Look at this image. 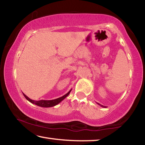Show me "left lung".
Returning <instances> with one entry per match:
<instances>
[{
    "instance_id": "left-lung-1",
    "label": "left lung",
    "mask_w": 145,
    "mask_h": 145,
    "mask_svg": "<svg viewBox=\"0 0 145 145\" xmlns=\"http://www.w3.org/2000/svg\"><path fill=\"white\" fill-rule=\"evenodd\" d=\"M97 104L98 105H100V106H101V107H105V106H104V105H101V104H99V103H97Z\"/></svg>"
}]
</instances>
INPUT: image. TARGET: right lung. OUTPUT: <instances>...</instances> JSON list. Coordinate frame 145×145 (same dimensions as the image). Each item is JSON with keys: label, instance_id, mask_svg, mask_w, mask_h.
Wrapping results in <instances>:
<instances>
[{"label": "right lung", "instance_id": "obj_1", "mask_svg": "<svg viewBox=\"0 0 145 145\" xmlns=\"http://www.w3.org/2000/svg\"><path fill=\"white\" fill-rule=\"evenodd\" d=\"M72 89H70L69 91H68L67 94H65V95H63V97L58 98V99H54V100H33L31 99H29V98L26 96V95L23 93L24 96L25 97V99L28 100V101L30 102L31 103L33 104H35L36 105H38V106H40L41 107H54L55 106V105H57L58 104H59V103L63 101V100L65 99L66 97H68V95L70 94V93Z\"/></svg>", "mask_w": 145, "mask_h": 145}]
</instances>
